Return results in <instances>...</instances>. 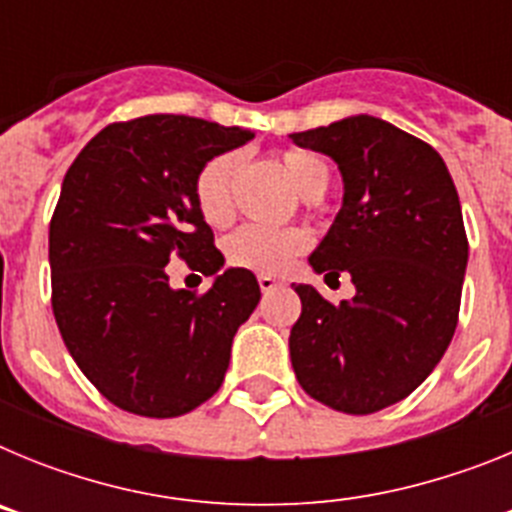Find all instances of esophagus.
<instances>
[{
	"mask_svg": "<svg viewBox=\"0 0 512 512\" xmlns=\"http://www.w3.org/2000/svg\"><path fill=\"white\" fill-rule=\"evenodd\" d=\"M259 287L261 292H271V289L282 287V282L277 277H269V274H259Z\"/></svg>",
	"mask_w": 512,
	"mask_h": 512,
	"instance_id": "esophagus-1",
	"label": "esophagus"
}]
</instances>
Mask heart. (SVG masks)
<instances>
[{"label":"heart","mask_w":512,"mask_h":512,"mask_svg":"<svg viewBox=\"0 0 512 512\" xmlns=\"http://www.w3.org/2000/svg\"><path fill=\"white\" fill-rule=\"evenodd\" d=\"M238 153H220L207 161L194 179V200L202 217L210 225H223L230 217V189L238 171ZM282 169L292 187L305 200H320L328 192L330 169L318 153L292 148L282 153ZM307 248V235L300 228H264V225H243L228 235L225 259L238 269L279 274L297 253Z\"/></svg>","instance_id":"heart-1"}]
</instances>
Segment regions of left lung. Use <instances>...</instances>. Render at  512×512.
I'll list each match as a JSON object with an SVG mask.
<instances>
[{
	"mask_svg": "<svg viewBox=\"0 0 512 512\" xmlns=\"http://www.w3.org/2000/svg\"><path fill=\"white\" fill-rule=\"evenodd\" d=\"M289 138L333 158L343 179L341 210L307 261L325 282L348 274L356 287L330 305L297 284L292 369L328 408L377 413L423 384L454 338L469 259L459 194L428 143L379 117Z\"/></svg>",
	"mask_w": 512,
	"mask_h": 512,
	"instance_id": "1",
	"label": "left lung"
}]
</instances>
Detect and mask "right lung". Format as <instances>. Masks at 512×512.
Here are the masks:
<instances>
[{
    "instance_id": "obj_1",
    "label": "right lung",
    "mask_w": 512,
    "mask_h": 512,
    "mask_svg": "<svg viewBox=\"0 0 512 512\" xmlns=\"http://www.w3.org/2000/svg\"><path fill=\"white\" fill-rule=\"evenodd\" d=\"M248 140L200 117L146 115L99 130L63 176L48 233L53 315L84 377L117 408L176 418L223 384L261 289L248 269H223L194 179ZM174 255L213 277L205 296L168 287Z\"/></svg>"
}]
</instances>
